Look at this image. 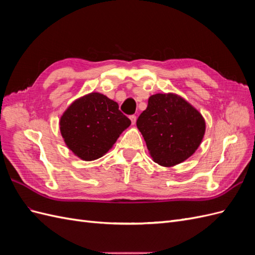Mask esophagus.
<instances>
[{
	"instance_id": "34e87169",
	"label": "esophagus",
	"mask_w": 255,
	"mask_h": 255,
	"mask_svg": "<svg viewBox=\"0 0 255 255\" xmlns=\"http://www.w3.org/2000/svg\"><path fill=\"white\" fill-rule=\"evenodd\" d=\"M129 119H130V121H132V125L134 126L135 123H136V116H135V115L129 116Z\"/></svg>"
}]
</instances>
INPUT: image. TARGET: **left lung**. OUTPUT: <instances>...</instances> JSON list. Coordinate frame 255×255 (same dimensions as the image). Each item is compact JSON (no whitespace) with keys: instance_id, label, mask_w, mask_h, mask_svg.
Segmentation results:
<instances>
[{"instance_id":"obj_1","label":"left lung","mask_w":255,"mask_h":255,"mask_svg":"<svg viewBox=\"0 0 255 255\" xmlns=\"http://www.w3.org/2000/svg\"><path fill=\"white\" fill-rule=\"evenodd\" d=\"M136 125L153 160L164 167H172L190 157L205 133L202 115L173 94L151 96Z\"/></svg>"}]
</instances>
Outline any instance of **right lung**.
<instances>
[{"instance_id": "right-lung-1", "label": "right lung", "mask_w": 255, "mask_h": 255, "mask_svg": "<svg viewBox=\"0 0 255 255\" xmlns=\"http://www.w3.org/2000/svg\"><path fill=\"white\" fill-rule=\"evenodd\" d=\"M129 125L118 103L98 92L74 101L59 122L67 146L84 160L103 156Z\"/></svg>"}]
</instances>
